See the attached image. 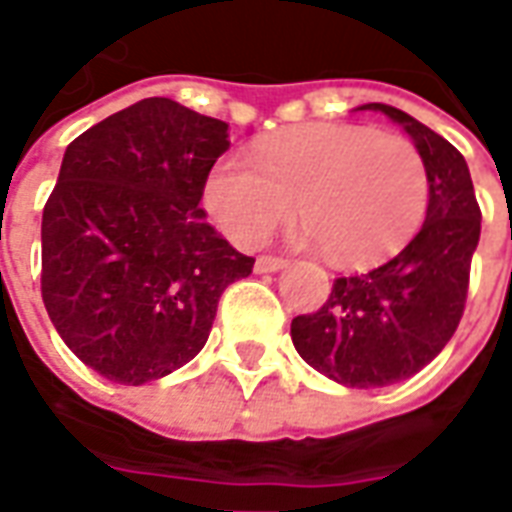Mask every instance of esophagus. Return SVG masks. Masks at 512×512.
<instances>
[{
	"instance_id": "obj_1",
	"label": "esophagus",
	"mask_w": 512,
	"mask_h": 512,
	"mask_svg": "<svg viewBox=\"0 0 512 512\" xmlns=\"http://www.w3.org/2000/svg\"><path fill=\"white\" fill-rule=\"evenodd\" d=\"M285 266H288V260H282V257H257V260H255L257 274H271V271H282Z\"/></svg>"
}]
</instances>
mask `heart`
I'll list each match as a JSON object with an SVG mask.
<instances>
[{"mask_svg":"<svg viewBox=\"0 0 512 512\" xmlns=\"http://www.w3.org/2000/svg\"><path fill=\"white\" fill-rule=\"evenodd\" d=\"M241 156L216 158L202 205L233 244H263L299 205L301 244L334 266H365L395 252L428 213L430 180L417 145L348 123H312Z\"/></svg>","mask_w":512,"mask_h":512,"instance_id":"heart-1","label":"heart"}]
</instances>
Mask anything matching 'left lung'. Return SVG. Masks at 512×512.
I'll return each instance as SVG.
<instances>
[{"instance_id":"1","label":"left lung","mask_w":512,"mask_h":512,"mask_svg":"<svg viewBox=\"0 0 512 512\" xmlns=\"http://www.w3.org/2000/svg\"><path fill=\"white\" fill-rule=\"evenodd\" d=\"M359 109L389 117L425 158V224L381 266L334 279L321 310L293 318L290 337L301 359L321 376L370 389L406 381L450 343L466 304L480 208L466 158L444 136L395 106Z\"/></svg>"}]
</instances>
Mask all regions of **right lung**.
I'll return each mask as SVG.
<instances>
[{
	"label": "right lung",
	"instance_id": "obj_1",
	"mask_svg": "<svg viewBox=\"0 0 512 512\" xmlns=\"http://www.w3.org/2000/svg\"><path fill=\"white\" fill-rule=\"evenodd\" d=\"M227 123L145 98L65 147L43 208V304L65 345L115 384L175 373L208 343L255 260L205 222L202 183Z\"/></svg>",
	"mask_w": 512,
	"mask_h": 512
}]
</instances>
